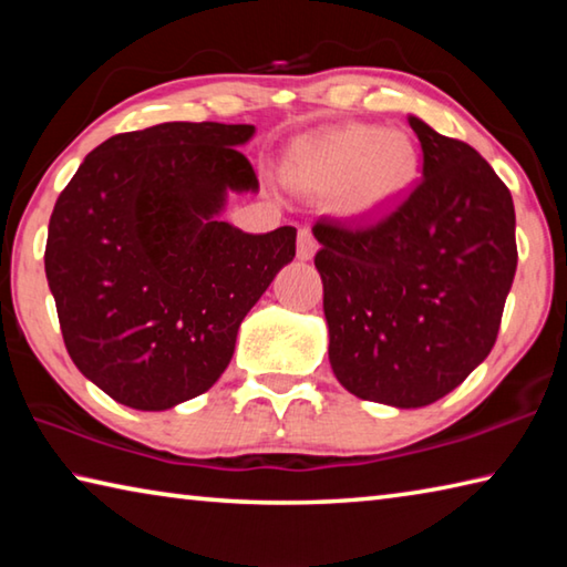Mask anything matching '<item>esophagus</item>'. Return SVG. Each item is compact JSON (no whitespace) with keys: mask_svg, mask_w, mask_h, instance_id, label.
I'll list each match as a JSON object with an SVG mask.
<instances>
[{"mask_svg":"<svg viewBox=\"0 0 567 567\" xmlns=\"http://www.w3.org/2000/svg\"><path fill=\"white\" fill-rule=\"evenodd\" d=\"M315 252H318V239L312 237L310 227H302L300 233H297V260H312Z\"/></svg>","mask_w":567,"mask_h":567,"instance_id":"obj_1","label":"esophagus"}]
</instances>
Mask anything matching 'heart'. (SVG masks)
Listing matches in <instances>:
<instances>
[{
	"label": "heart",
	"instance_id": "heart-1",
	"mask_svg": "<svg viewBox=\"0 0 567 567\" xmlns=\"http://www.w3.org/2000/svg\"><path fill=\"white\" fill-rule=\"evenodd\" d=\"M420 175V150L402 130L348 124L302 142L292 152L290 177L315 195L338 192V207L352 219L385 215Z\"/></svg>",
	"mask_w": 567,
	"mask_h": 567
}]
</instances>
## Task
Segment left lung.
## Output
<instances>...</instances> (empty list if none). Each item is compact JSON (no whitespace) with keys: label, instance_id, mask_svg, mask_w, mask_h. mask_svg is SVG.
I'll list each match as a JSON object with an SVG mask.
<instances>
[{"label":"left lung","instance_id":"8db88e82","mask_svg":"<svg viewBox=\"0 0 567 567\" xmlns=\"http://www.w3.org/2000/svg\"><path fill=\"white\" fill-rule=\"evenodd\" d=\"M408 122L422 179L405 203L370 227H312L334 378L400 410L445 398L491 354L517 267L511 189L465 142Z\"/></svg>","mask_w":567,"mask_h":567}]
</instances>
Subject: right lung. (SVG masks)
<instances>
[{"label":"right lung","mask_w":567,"mask_h":567,"mask_svg":"<svg viewBox=\"0 0 567 567\" xmlns=\"http://www.w3.org/2000/svg\"><path fill=\"white\" fill-rule=\"evenodd\" d=\"M252 124L165 122L92 150L56 199L44 272L84 378L122 405L159 412L203 395L237 330L295 257V227L249 235L229 195L260 182L237 147Z\"/></svg>","instance_id":"add662e5"}]
</instances>
